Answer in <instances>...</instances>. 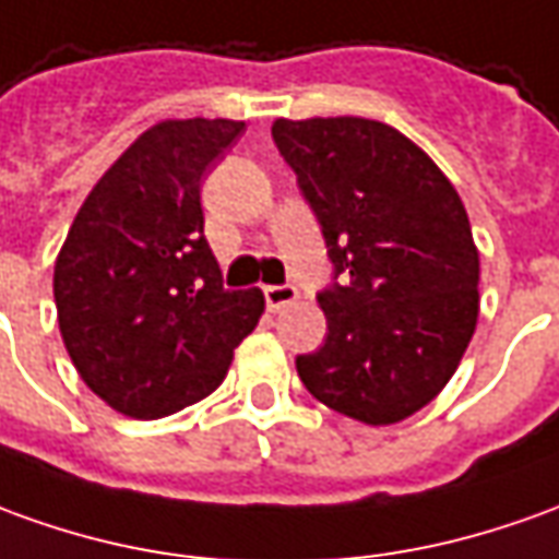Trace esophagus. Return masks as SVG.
Segmentation results:
<instances>
[{
    "mask_svg": "<svg viewBox=\"0 0 559 559\" xmlns=\"http://www.w3.org/2000/svg\"><path fill=\"white\" fill-rule=\"evenodd\" d=\"M264 301H267V310L271 313H280L283 307H288V304L298 301V288L295 286H267L264 288Z\"/></svg>",
    "mask_w": 559,
    "mask_h": 559,
    "instance_id": "esophagus-1",
    "label": "esophagus"
}]
</instances>
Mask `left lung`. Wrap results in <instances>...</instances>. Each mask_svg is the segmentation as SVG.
<instances>
[{
    "mask_svg": "<svg viewBox=\"0 0 559 559\" xmlns=\"http://www.w3.org/2000/svg\"><path fill=\"white\" fill-rule=\"evenodd\" d=\"M271 133L334 267L317 295L329 334L295 359L298 377L368 426L417 414L448 386L478 325L480 261L463 200L383 121L276 118Z\"/></svg>",
    "mask_w": 559,
    "mask_h": 559,
    "instance_id": "left-lung-1",
    "label": "left lung"
}]
</instances>
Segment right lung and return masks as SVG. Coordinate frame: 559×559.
<instances>
[{"label":"right lung","mask_w":559,"mask_h":559,"mask_svg":"<svg viewBox=\"0 0 559 559\" xmlns=\"http://www.w3.org/2000/svg\"><path fill=\"white\" fill-rule=\"evenodd\" d=\"M246 124L148 127L81 203L53 264L57 322L75 371L103 402L157 419L206 399L264 313L230 292L203 237L200 185Z\"/></svg>","instance_id":"1"}]
</instances>
